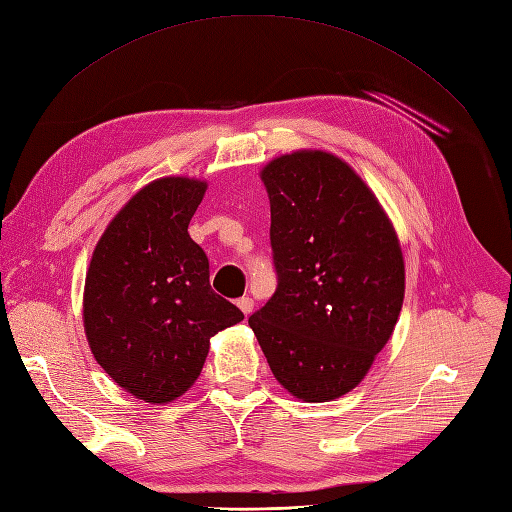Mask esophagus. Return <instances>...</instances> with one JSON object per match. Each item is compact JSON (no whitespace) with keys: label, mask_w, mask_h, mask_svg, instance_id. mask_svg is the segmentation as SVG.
Here are the masks:
<instances>
[{"label":"esophagus","mask_w":512,"mask_h":512,"mask_svg":"<svg viewBox=\"0 0 512 512\" xmlns=\"http://www.w3.org/2000/svg\"><path fill=\"white\" fill-rule=\"evenodd\" d=\"M239 308H241V313L247 317V315H252V310H254V299L252 297H241L239 302Z\"/></svg>","instance_id":"1"}]
</instances>
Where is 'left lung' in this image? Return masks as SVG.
Here are the masks:
<instances>
[{
	"mask_svg": "<svg viewBox=\"0 0 512 512\" xmlns=\"http://www.w3.org/2000/svg\"><path fill=\"white\" fill-rule=\"evenodd\" d=\"M278 286L249 317L273 376L330 402L367 376L404 302L393 223L356 171L328 152L284 154L260 171Z\"/></svg>",
	"mask_w": 512,
	"mask_h": 512,
	"instance_id": "obj_1",
	"label": "left lung"
}]
</instances>
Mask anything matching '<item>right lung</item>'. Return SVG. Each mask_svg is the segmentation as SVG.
Segmentation results:
<instances>
[{
    "mask_svg": "<svg viewBox=\"0 0 512 512\" xmlns=\"http://www.w3.org/2000/svg\"><path fill=\"white\" fill-rule=\"evenodd\" d=\"M206 182L160 178L143 186L95 245L84 284V332L121 389L167 404L191 389L210 336L243 319L210 289L204 249L189 236Z\"/></svg>",
    "mask_w": 512,
    "mask_h": 512,
    "instance_id": "obj_1",
    "label": "right lung"
}]
</instances>
